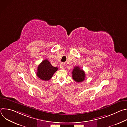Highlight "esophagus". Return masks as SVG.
I'll use <instances>...</instances> for the list:
<instances>
[{"label": "esophagus", "instance_id": "34e87169", "mask_svg": "<svg viewBox=\"0 0 127 127\" xmlns=\"http://www.w3.org/2000/svg\"><path fill=\"white\" fill-rule=\"evenodd\" d=\"M64 66H65V64L64 63H60V68L61 69H63L64 67Z\"/></svg>", "mask_w": 127, "mask_h": 127}]
</instances>
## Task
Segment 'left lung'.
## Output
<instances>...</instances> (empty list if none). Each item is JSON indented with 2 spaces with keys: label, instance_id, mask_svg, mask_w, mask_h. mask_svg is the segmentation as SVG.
Wrapping results in <instances>:
<instances>
[{
  "label": "left lung",
  "instance_id": "1",
  "mask_svg": "<svg viewBox=\"0 0 127 127\" xmlns=\"http://www.w3.org/2000/svg\"><path fill=\"white\" fill-rule=\"evenodd\" d=\"M72 76L73 80L77 82H82L84 81L85 78L84 71L78 66H76L74 68L72 72Z\"/></svg>",
  "mask_w": 127,
  "mask_h": 127
}]
</instances>
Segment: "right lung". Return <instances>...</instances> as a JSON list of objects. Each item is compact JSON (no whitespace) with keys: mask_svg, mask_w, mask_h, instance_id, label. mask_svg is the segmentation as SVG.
I'll return each mask as SVG.
<instances>
[{"mask_svg":"<svg viewBox=\"0 0 127 127\" xmlns=\"http://www.w3.org/2000/svg\"><path fill=\"white\" fill-rule=\"evenodd\" d=\"M58 69L57 67L52 66L50 62L46 59L43 60L38 66L37 75L41 79L48 81L52 77L54 73Z\"/></svg>","mask_w":127,"mask_h":127,"instance_id":"right-lung-1","label":"right lung"}]
</instances>
